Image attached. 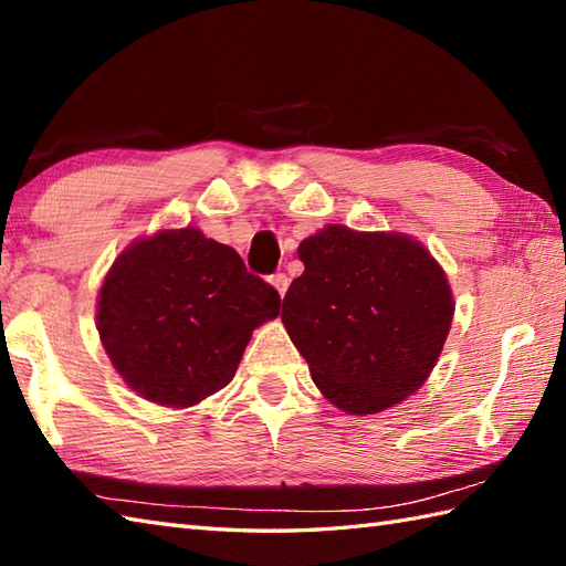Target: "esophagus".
I'll use <instances>...</instances> for the list:
<instances>
[{
  "label": "esophagus",
  "instance_id": "esophagus-1",
  "mask_svg": "<svg viewBox=\"0 0 566 566\" xmlns=\"http://www.w3.org/2000/svg\"><path fill=\"white\" fill-rule=\"evenodd\" d=\"M272 284H274V289H277L280 292V296H284L286 294V289H289V277L284 272H277V274H272V280H270Z\"/></svg>",
  "mask_w": 566,
  "mask_h": 566
}]
</instances>
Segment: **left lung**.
I'll list each match as a JSON object with an SVG mask.
<instances>
[{
  "instance_id": "left-lung-1",
  "label": "left lung",
  "mask_w": 566,
  "mask_h": 566,
  "mask_svg": "<svg viewBox=\"0 0 566 566\" xmlns=\"http://www.w3.org/2000/svg\"><path fill=\"white\" fill-rule=\"evenodd\" d=\"M306 270L282 323L323 396L349 415L398 405L424 384L453 321V296L424 245L398 233L325 227L301 241Z\"/></svg>"
}]
</instances>
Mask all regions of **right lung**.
<instances>
[{"instance_id": "add662e5", "label": "right lung", "mask_w": 566, "mask_h": 566, "mask_svg": "<svg viewBox=\"0 0 566 566\" xmlns=\"http://www.w3.org/2000/svg\"><path fill=\"white\" fill-rule=\"evenodd\" d=\"M277 289L233 248L192 227L137 241L98 296V333L142 398L190 407L229 384L253 331L277 318Z\"/></svg>"}]
</instances>
